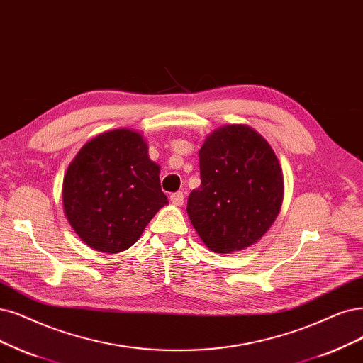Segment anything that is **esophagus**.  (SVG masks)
Instances as JSON below:
<instances>
[{
    "label": "esophagus",
    "mask_w": 363,
    "mask_h": 363,
    "mask_svg": "<svg viewBox=\"0 0 363 363\" xmlns=\"http://www.w3.org/2000/svg\"><path fill=\"white\" fill-rule=\"evenodd\" d=\"M170 202H172L174 206H181V205L184 203V194H182L181 191L170 194Z\"/></svg>",
    "instance_id": "1"
}]
</instances>
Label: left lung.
Returning <instances> with one entry per match:
<instances>
[{
    "label": "left lung",
    "instance_id": "1",
    "mask_svg": "<svg viewBox=\"0 0 363 363\" xmlns=\"http://www.w3.org/2000/svg\"><path fill=\"white\" fill-rule=\"evenodd\" d=\"M202 184L186 212L203 244L230 254L256 244L271 229L284 197L279 161L252 127L224 125L199 151Z\"/></svg>",
    "mask_w": 363,
    "mask_h": 363
}]
</instances>
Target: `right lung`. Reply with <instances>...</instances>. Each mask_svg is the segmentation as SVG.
I'll list each match as a JSON object with an SVG mask.
<instances>
[{"instance_id":"right-lung-1","label":"right lung","mask_w":363,"mask_h":363,"mask_svg":"<svg viewBox=\"0 0 363 363\" xmlns=\"http://www.w3.org/2000/svg\"><path fill=\"white\" fill-rule=\"evenodd\" d=\"M169 203L160 166L131 128L104 131L73 158L62 182V206L74 233L96 251L130 248L155 213Z\"/></svg>"}]
</instances>
